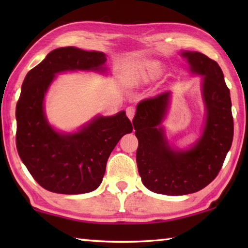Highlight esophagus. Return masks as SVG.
<instances>
[{
    "label": "esophagus",
    "mask_w": 248,
    "mask_h": 248,
    "mask_svg": "<svg viewBox=\"0 0 248 248\" xmlns=\"http://www.w3.org/2000/svg\"><path fill=\"white\" fill-rule=\"evenodd\" d=\"M125 114H127L128 118L130 120H132L134 114H136V108H134L133 106H129L127 109H125Z\"/></svg>",
    "instance_id": "esophagus-1"
}]
</instances>
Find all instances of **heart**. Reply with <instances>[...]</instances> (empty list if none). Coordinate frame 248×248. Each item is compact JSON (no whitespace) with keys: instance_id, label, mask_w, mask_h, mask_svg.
<instances>
[{"instance_id":"1","label":"heart","mask_w":248,"mask_h":248,"mask_svg":"<svg viewBox=\"0 0 248 248\" xmlns=\"http://www.w3.org/2000/svg\"><path fill=\"white\" fill-rule=\"evenodd\" d=\"M158 72H159V69L157 64H151L149 66V74L151 77H155V75L158 74Z\"/></svg>"}]
</instances>
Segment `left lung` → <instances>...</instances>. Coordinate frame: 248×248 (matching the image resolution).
<instances>
[{"mask_svg": "<svg viewBox=\"0 0 248 248\" xmlns=\"http://www.w3.org/2000/svg\"><path fill=\"white\" fill-rule=\"evenodd\" d=\"M192 72L203 75L207 108L202 137L188 151H174L159 127L169 106L170 92L141 100L132 120L139 141L137 165L142 183L151 191L182 196L199 191L215 179L232 145L234 124L230 90L215 60L197 51H185Z\"/></svg>", "mask_w": 248, "mask_h": 248, "instance_id": "left-lung-1", "label": "left lung"}]
</instances>
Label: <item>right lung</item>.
<instances>
[{
  "instance_id": "add662e5",
  "label": "right lung",
  "mask_w": 248,
  "mask_h": 248,
  "mask_svg": "<svg viewBox=\"0 0 248 248\" xmlns=\"http://www.w3.org/2000/svg\"><path fill=\"white\" fill-rule=\"evenodd\" d=\"M103 52L74 47L52 50L27 73L16 105V148L33 179L49 191L85 194L102 183L107 159L118 141L132 131L124 111L97 117L77 133H59L50 127L44 98L54 74L63 71L103 69Z\"/></svg>"
}]
</instances>
